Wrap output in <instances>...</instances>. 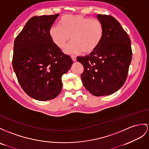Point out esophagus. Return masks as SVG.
Returning <instances> with one entry per match:
<instances>
[{
  "label": "esophagus",
  "mask_w": 149,
  "mask_h": 149,
  "mask_svg": "<svg viewBox=\"0 0 149 149\" xmlns=\"http://www.w3.org/2000/svg\"><path fill=\"white\" fill-rule=\"evenodd\" d=\"M71 57L72 59V61H77V57H76L75 56L72 55Z\"/></svg>",
  "instance_id": "obj_1"
}]
</instances>
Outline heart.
Returning a JSON list of instances; mask_svg holds the SVG:
<instances>
[{"instance_id": "obj_1", "label": "heart", "mask_w": 149, "mask_h": 149, "mask_svg": "<svg viewBox=\"0 0 149 149\" xmlns=\"http://www.w3.org/2000/svg\"><path fill=\"white\" fill-rule=\"evenodd\" d=\"M104 27L99 20L81 15H66L62 17L59 25H54L49 30L52 41L61 49L69 45L65 52L68 54H88L99 47L104 37Z\"/></svg>"}]
</instances>
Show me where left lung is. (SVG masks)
Segmentation results:
<instances>
[{
	"label": "left lung",
	"instance_id": "left-lung-1",
	"mask_svg": "<svg viewBox=\"0 0 149 149\" xmlns=\"http://www.w3.org/2000/svg\"><path fill=\"white\" fill-rule=\"evenodd\" d=\"M104 27L99 47L77 59L84 68L81 78L85 88L95 96L109 95L125 84L132 58L131 40L114 17L97 14Z\"/></svg>",
	"mask_w": 149,
	"mask_h": 149
}]
</instances>
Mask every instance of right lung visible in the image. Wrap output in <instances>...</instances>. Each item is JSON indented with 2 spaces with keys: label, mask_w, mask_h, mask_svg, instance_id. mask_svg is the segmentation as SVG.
I'll list each match as a JSON object with an SVG mask.
<instances>
[{
  "label": "right lung",
  "mask_w": 149,
  "mask_h": 149,
  "mask_svg": "<svg viewBox=\"0 0 149 149\" xmlns=\"http://www.w3.org/2000/svg\"><path fill=\"white\" fill-rule=\"evenodd\" d=\"M59 15L32 17L14 43L12 62L18 82L27 95L38 100H51L59 95L63 75L73 63L49 35Z\"/></svg>",
  "instance_id": "1"
}]
</instances>
